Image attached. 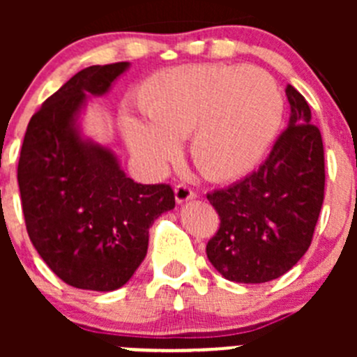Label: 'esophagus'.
Here are the masks:
<instances>
[{"label": "esophagus", "instance_id": "34e87169", "mask_svg": "<svg viewBox=\"0 0 357 357\" xmlns=\"http://www.w3.org/2000/svg\"><path fill=\"white\" fill-rule=\"evenodd\" d=\"M174 197H176V202H178V204H185V202L195 199V193H193V190L190 188V186L178 185L174 188Z\"/></svg>", "mask_w": 357, "mask_h": 357}]
</instances>
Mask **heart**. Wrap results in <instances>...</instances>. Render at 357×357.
<instances>
[{"label":"heart","mask_w":357,"mask_h":357,"mask_svg":"<svg viewBox=\"0 0 357 357\" xmlns=\"http://www.w3.org/2000/svg\"><path fill=\"white\" fill-rule=\"evenodd\" d=\"M149 119L124 114L129 149L160 171L192 135V158L202 174L231 181L254 171L278 136L285 102L271 74L259 67L183 66L158 72L143 88Z\"/></svg>","instance_id":"obj_1"}]
</instances>
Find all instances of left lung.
<instances>
[{
	"label": "left lung",
	"instance_id": "obj_1",
	"mask_svg": "<svg viewBox=\"0 0 357 357\" xmlns=\"http://www.w3.org/2000/svg\"><path fill=\"white\" fill-rule=\"evenodd\" d=\"M289 126L264 164L242 181L208 193L221 226L207 243L219 275L266 283L290 271L311 245L325 199L321 132L304 96L287 86Z\"/></svg>",
	"mask_w": 357,
	"mask_h": 357
}]
</instances>
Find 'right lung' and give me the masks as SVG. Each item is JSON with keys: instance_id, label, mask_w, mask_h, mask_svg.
<instances>
[{"instance_id": "1", "label": "right lung", "mask_w": 357, "mask_h": 357, "mask_svg": "<svg viewBox=\"0 0 357 357\" xmlns=\"http://www.w3.org/2000/svg\"><path fill=\"white\" fill-rule=\"evenodd\" d=\"M129 66L77 72L32 115L24 136L17 179L29 238L75 289L126 285L149 250V229L176 205L171 186L135 183L109 145L82 131L89 95H107Z\"/></svg>"}]
</instances>
